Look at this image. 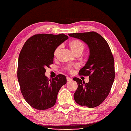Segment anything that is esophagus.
<instances>
[{"mask_svg":"<svg viewBox=\"0 0 131 131\" xmlns=\"http://www.w3.org/2000/svg\"><path fill=\"white\" fill-rule=\"evenodd\" d=\"M72 80V79L70 78H67V82H70V81H71Z\"/></svg>","mask_w":131,"mask_h":131,"instance_id":"34e87169","label":"esophagus"}]
</instances>
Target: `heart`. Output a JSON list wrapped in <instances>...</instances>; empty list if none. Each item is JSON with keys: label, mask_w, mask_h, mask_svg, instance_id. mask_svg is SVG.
<instances>
[{"label": "heart", "mask_w": 131, "mask_h": 131, "mask_svg": "<svg viewBox=\"0 0 131 131\" xmlns=\"http://www.w3.org/2000/svg\"><path fill=\"white\" fill-rule=\"evenodd\" d=\"M69 46L71 49L72 50L73 52L76 54H81V53L85 49V44L81 40H78V39H74V40H71L69 42ZM61 46H59L55 49L54 51V55H57L60 51ZM76 67H78V66H76ZM67 70L69 72H73V67H68Z\"/></svg>", "instance_id": "heart-1"}]
</instances>
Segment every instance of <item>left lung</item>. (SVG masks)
Instances as JSON below:
<instances>
[{
    "instance_id": "1",
    "label": "left lung",
    "mask_w": 131,
    "mask_h": 131,
    "mask_svg": "<svg viewBox=\"0 0 131 131\" xmlns=\"http://www.w3.org/2000/svg\"><path fill=\"white\" fill-rule=\"evenodd\" d=\"M69 35L85 42L90 51L88 60L79 72L80 76H89V82L73 79L78 83L74 99L82 106L97 107L108 95L115 77L114 61L110 46L103 36L95 31Z\"/></svg>"
}]
</instances>
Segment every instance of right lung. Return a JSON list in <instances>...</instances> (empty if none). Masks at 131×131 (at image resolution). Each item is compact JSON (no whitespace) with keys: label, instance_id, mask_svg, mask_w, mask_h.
Here are the masks:
<instances>
[{"label":"right lung","instance_id":"add662e5","mask_svg":"<svg viewBox=\"0 0 131 131\" xmlns=\"http://www.w3.org/2000/svg\"><path fill=\"white\" fill-rule=\"evenodd\" d=\"M68 38L63 33L36 34L28 38L21 49L18 62V80L23 97L36 110L52 107L60 88L67 82L63 74L49 80L45 73L46 68L53 64L55 49Z\"/></svg>","mask_w":131,"mask_h":131}]
</instances>
